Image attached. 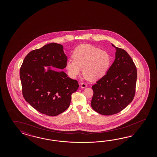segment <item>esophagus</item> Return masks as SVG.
<instances>
[{
  "label": "esophagus",
  "instance_id": "esophagus-1",
  "mask_svg": "<svg viewBox=\"0 0 157 157\" xmlns=\"http://www.w3.org/2000/svg\"><path fill=\"white\" fill-rule=\"evenodd\" d=\"M87 87V85H86V83H82L81 84V88H83V89H84V88H85Z\"/></svg>",
  "mask_w": 157,
  "mask_h": 157
}]
</instances>
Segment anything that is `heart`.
<instances>
[{
	"label": "heart",
	"instance_id": "1",
	"mask_svg": "<svg viewBox=\"0 0 157 157\" xmlns=\"http://www.w3.org/2000/svg\"><path fill=\"white\" fill-rule=\"evenodd\" d=\"M74 59H69L66 68L72 78L78 76L83 69L85 76L91 80L104 76L109 67V55L93 45L85 44L74 51Z\"/></svg>",
	"mask_w": 157,
	"mask_h": 157
}]
</instances>
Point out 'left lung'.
<instances>
[{
  "instance_id": "left-lung-1",
  "label": "left lung",
  "mask_w": 157,
  "mask_h": 157,
  "mask_svg": "<svg viewBox=\"0 0 157 157\" xmlns=\"http://www.w3.org/2000/svg\"><path fill=\"white\" fill-rule=\"evenodd\" d=\"M112 45L116 49L114 62L92 86L91 106L97 113L106 116L119 113L132 101L137 79L136 67L128 53Z\"/></svg>"
}]
</instances>
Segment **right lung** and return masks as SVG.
Masks as SVG:
<instances>
[{
	"instance_id": "add662e5",
	"label": "right lung",
	"mask_w": 157,
	"mask_h": 157,
	"mask_svg": "<svg viewBox=\"0 0 157 157\" xmlns=\"http://www.w3.org/2000/svg\"><path fill=\"white\" fill-rule=\"evenodd\" d=\"M67 57L63 47L50 43L29 53L20 68V79L25 100L39 112L55 116L69 107L72 94L78 87V81L68 77L64 71ZM44 66H49L45 71Z\"/></svg>"
}]
</instances>
